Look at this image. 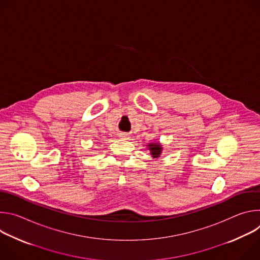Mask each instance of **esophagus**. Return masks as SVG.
Instances as JSON below:
<instances>
[{
	"label": "esophagus",
	"instance_id": "esophagus-1",
	"mask_svg": "<svg viewBox=\"0 0 260 260\" xmlns=\"http://www.w3.org/2000/svg\"><path fill=\"white\" fill-rule=\"evenodd\" d=\"M121 139H127L128 138V135L127 134H124V133H122V134H120V136H119Z\"/></svg>",
	"mask_w": 260,
	"mask_h": 260
}]
</instances>
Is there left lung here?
<instances>
[{"label": "left lung", "instance_id": "8db88e82", "mask_svg": "<svg viewBox=\"0 0 260 260\" xmlns=\"http://www.w3.org/2000/svg\"><path fill=\"white\" fill-rule=\"evenodd\" d=\"M147 149L150 151V155L153 158H158L162 152V145L159 142H151L147 145Z\"/></svg>", "mask_w": 260, "mask_h": 260}]
</instances>
